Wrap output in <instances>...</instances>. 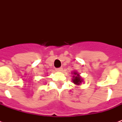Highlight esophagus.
<instances>
[{
	"instance_id": "1",
	"label": "esophagus",
	"mask_w": 122,
	"mask_h": 122,
	"mask_svg": "<svg viewBox=\"0 0 122 122\" xmlns=\"http://www.w3.org/2000/svg\"><path fill=\"white\" fill-rule=\"evenodd\" d=\"M56 70L57 71H61L63 70V68H59L56 69Z\"/></svg>"
}]
</instances>
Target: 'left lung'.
Here are the masks:
<instances>
[{
	"mask_svg": "<svg viewBox=\"0 0 122 122\" xmlns=\"http://www.w3.org/2000/svg\"><path fill=\"white\" fill-rule=\"evenodd\" d=\"M73 73L74 74V76H73V82L75 84H76V85H80V83L83 81L82 78H81V76H80V75L78 74L76 71H74Z\"/></svg>",
	"mask_w": 122,
	"mask_h": 122,
	"instance_id": "8db88e82",
	"label": "left lung"
}]
</instances>
